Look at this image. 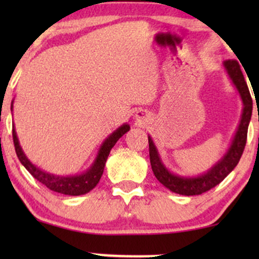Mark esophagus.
I'll return each instance as SVG.
<instances>
[{
  "label": "esophagus",
  "mask_w": 259,
  "mask_h": 259,
  "mask_svg": "<svg viewBox=\"0 0 259 259\" xmlns=\"http://www.w3.org/2000/svg\"><path fill=\"white\" fill-rule=\"evenodd\" d=\"M136 117H138L140 120H145V121H146V120H147V113L140 111V112L138 113V114H136Z\"/></svg>",
  "instance_id": "esophagus-1"
}]
</instances>
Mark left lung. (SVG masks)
I'll return each instance as SVG.
<instances>
[{"instance_id": "8db88e82", "label": "left lung", "mask_w": 259, "mask_h": 259, "mask_svg": "<svg viewBox=\"0 0 259 259\" xmlns=\"http://www.w3.org/2000/svg\"><path fill=\"white\" fill-rule=\"evenodd\" d=\"M224 67L227 68L228 74L230 75L231 80H233L235 86H236L240 95H241L243 102V113L233 145H231L230 150L228 151V153L225 154V157L221 162L217 163L209 171H207L204 175H201V177L189 178V179L187 178L177 177V175L169 173L164 165L162 164L152 140L148 138L150 162L154 177L157 178V180L160 184H163L167 189L175 192V194L194 196L209 191L210 189H213L219 183H222L227 178V175L236 167L240 158H241L243 150H245L246 141H247L248 124L252 115V97L251 94H249L247 82L243 78L239 62L236 59H228V61L224 62Z\"/></svg>"}]
</instances>
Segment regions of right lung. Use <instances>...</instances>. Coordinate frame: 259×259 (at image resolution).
<instances>
[{
  "label": "right lung",
  "instance_id": "1",
  "mask_svg": "<svg viewBox=\"0 0 259 259\" xmlns=\"http://www.w3.org/2000/svg\"><path fill=\"white\" fill-rule=\"evenodd\" d=\"M129 125H123L119 129L115 130L114 133L106 140L105 144L101 147L99 156H97L96 160H95V164L92 165L91 169H89L88 171L78 177H69V178H63V177H55L49 173H45V171L40 170V169L35 167L34 164H31L29 162L28 158L25 157V154L23 153L22 148L19 146V142H18V138L16 130L12 129V135H13V144L14 148H16V153L19 158L22 164L26 168V170L30 173L32 177L36 179L38 183H41L42 185L49 187L50 190L55 192H59V194L63 195H69V196H79L84 195L86 192H89L90 190L94 189L95 186L99 184L103 174V169H105L106 160L108 158V154L111 152L112 147L114 146L115 142L119 140L124 134L129 132Z\"/></svg>",
  "mask_w": 259,
  "mask_h": 259
}]
</instances>
